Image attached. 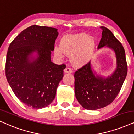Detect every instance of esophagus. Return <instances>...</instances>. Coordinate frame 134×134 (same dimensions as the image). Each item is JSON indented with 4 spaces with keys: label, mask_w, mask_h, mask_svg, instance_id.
<instances>
[{
    "label": "esophagus",
    "mask_w": 134,
    "mask_h": 134,
    "mask_svg": "<svg viewBox=\"0 0 134 134\" xmlns=\"http://www.w3.org/2000/svg\"><path fill=\"white\" fill-rule=\"evenodd\" d=\"M64 72H65V73H72V70L70 68L67 67L65 69V70H64Z\"/></svg>",
    "instance_id": "1"
}]
</instances>
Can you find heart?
Wrapping results in <instances>:
<instances>
[{"instance_id": "heart-1", "label": "heart", "mask_w": 134, "mask_h": 134, "mask_svg": "<svg viewBox=\"0 0 134 134\" xmlns=\"http://www.w3.org/2000/svg\"><path fill=\"white\" fill-rule=\"evenodd\" d=\"M96 42L93 37L81 32L67 35L61 40V46L55 47V53L60 57L71 55V60L74 65L79 66L87 63L94 53Z\"/></svg>"}]
</instances>
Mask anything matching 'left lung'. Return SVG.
<instances>
[{"label": "left lung", "instance_id": "1", "mask_svg": "<svg viewBox=\"0 0 134 134\" xmlns=\"http://www.w3.org/2000/svg\"><path fill=\"white\" fill-rule=\"evenodd\" d=\"M98 48L107 47L115 53L116 68L111 75L103 77L95 75L90 62L74 73V92L77 101L85 109L95 110L113 102L122 87L127 73L126 54L121 43L111 31L104 26Z\"/></svg>", "mask_w": 134, "mask_h": 134}]
</instances>
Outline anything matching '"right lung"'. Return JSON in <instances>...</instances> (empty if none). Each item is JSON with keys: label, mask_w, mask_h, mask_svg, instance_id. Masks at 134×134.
<instances>
[{"label": "right lung", "mask_w": 134, "mask_h": 134, "mask_svg": "<svg viewBox=\"0 0 134 134\" xmlns=\"http://www.w3.org/2000/svg\"><path fill=\"white\" fill-rule=\"evenodd\" d=\"M54 27L32 25L20 33L8 47L5 74L12 90L21 102L34 109L53 102L63 77L65 65L51 61L58 35ZM36 52V57L33 55Z\"/></svg>", "instance_id": "1"}]
</instances>
